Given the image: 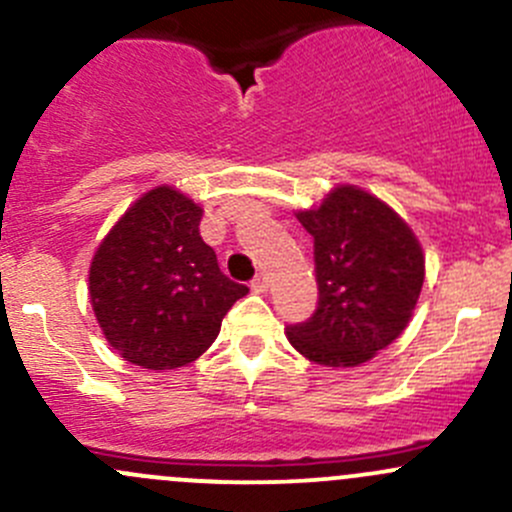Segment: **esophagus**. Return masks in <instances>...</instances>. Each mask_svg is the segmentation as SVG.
<instances>
[{
    "label": "esophagus",
    "instance_id": "34e87169",
    "mask_svg": "<svg viewBox=\"0 0 512 512\" xmlns=\"http://www.w3.org/2000/svg\"><path fill=\"white\" fill-rule=\"evenodd\" d=\"M250 287L255 289V292H267V289H270V277H267V275H257L255 280L250 282Z\"/></svg>",
    "mask_w": 512,
    "mask_h": 512
}]
</instances>
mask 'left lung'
<instances>
[{"label": "left lung", "mask_w": 512, "mask_h": 512, "mask_svg": "<svg viewBox=\"0 0 512 512\" xmlns=\"http://www.w3.org/2000/svg\"><path fill=\"white\" fill-rule=\"evenodd\" d=\"M297 220L314 237L319 302L287 339L322 366H359L389 347L414 314L426 257L414 230L384 200L337 185Z\"/></svg>", "instance_id": "8db88e82"}]
</instances>
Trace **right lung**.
Segmentation results:
<instances>
[{
  "label": "right lung",
  "mask_w": 512,
  "mask_h": 512,
  "mask_svg": "<svg viewBox=\"0 0 512 512\" xmlns=\"http://www.w3.org/2000/svg\"><path fill=\"white\" fill-rule=\"evenodd\" d=\"M203 208L170 185L138 198L108 230L89 267V294L106 342L131 364H190L218 339L247 287L223 275L200 237Z\"/></svg>",
  "instance_id": "right-lung-1"
}]
</instances>
